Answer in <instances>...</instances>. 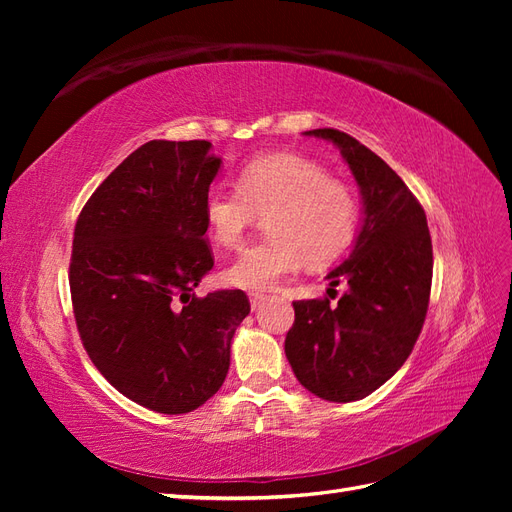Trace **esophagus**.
Returning a JSON list of instances; mask_svg holds the SVG:
<instances>
[{"label":"esophagus","mask_w":512,"mask_h":512,"mask_svg":"<svg viewBox=\"0 0 512 512\" xmlns=\"http://www.w3.org/2000/svg\"><path fill=\"white\" fill-rule=\"evenodd\" d=\"M247 297H250L252 309H258L262 303L267 301V294H262V292H250V294H247Z\"/></svg>","instance_id":"obj_1"}]
</instances>
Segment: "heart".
I'll list each match as a JSON object with an SVG mask.
<instances>
[{
    "label": "heart",
    "instance_id": "heart-1",
    "mask_svg": "<svg viewBox=\"0 0 512 512\" xmlns=\"http://www.w3.org/2000/svg\"><path fill=\"white\" fill-rule=\"evenodd\" d=\"M267 212L269 239L230 262L224 271L230 286L273 288L303 260L309 267L327 265L352 245L361 222L359 198L348 185L290 153L252 160L241 168L237 188L213 183L203 200L209 237L222 247H237L256 215Z\"/></svg>",
    "mask_w": 512,
    "mask_h": 512
}]
</instances>
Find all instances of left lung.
I'll use <instances>...</instances> for the list:
<instances>
[{
  "label": "left lung",
  "instance_id": "left-lung-1",
  "mask_svg": "<svg viewBox=\"0 0 512 512\" xmlns=\"http://www.w3.org/2000/svg\"><path fill=\"white\" fill-rule=\"evenodd\" d=\"M307 136L331 141L359 183L363 224L350 256L333 269L331 299L294 301L286 359L294 376L327 401L363 399L406 363L427 316L433 252L421 203L395 170L356 138L333 128Z\"/></svg>",
  "mask_w": 512,
  "mask_h": 512
}]
</instances>
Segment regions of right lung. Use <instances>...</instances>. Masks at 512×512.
Masks as SVG:
<instances>
[{"label":"right lung","instance_id":"right-lung-1","mask_svg":"<svg viewBox=\"0 0 512 512\" xmlns=\"http://www.w3.org/2000/svg\"><path fill=\"white\" fill-rule=\"evenodd\" d=\"M222 160L209 141H149L108 175L74 226L70 294L81 342L115 389L162 414L220 391L243 290L194 288L211 271L203 200Z\"/></svg>","mask_w":512,"mask_h":512}]
</instances>
